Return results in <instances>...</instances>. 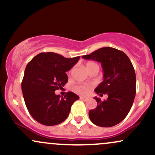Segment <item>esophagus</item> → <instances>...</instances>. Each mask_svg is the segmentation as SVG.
Returning a JSON list of instances; mask_svg holds the SVG:
<instances>
[{"label":"esophagus","mask_w":155,"mask_h":155,"mask_svg":"<svg viewBox=\"0 0 155 155\" xmlns=\"http://www.w3.org/2000/svg\"><path fill=\"white\" fill-rule=\"evenodd\" d=\"M88 99L87 97H80V100L83 101H86Z\"/></svg>","instance_id":"obj_1"}]
</instances>
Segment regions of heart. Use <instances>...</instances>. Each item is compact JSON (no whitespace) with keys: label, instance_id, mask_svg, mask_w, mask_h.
<instances>
[{"label":"heart","instance_id":"1","mask_svg":"<svg viewBox=\"0 0 155 155\" xmlns=\"http://www.w3.org/2000/svg\"><path fill=\"white\" fill-rule=\"evenodd\" d=\"M93 68H98L97 64L94 63V62H88V63H87V70L88 71L90 69ZM90 88H91V87L87 84H77L74 87V92L78 94H80V95H84V94H87L90 91Z\"/></svg>","mask_w":155,"mask_h":155}]
</instances>
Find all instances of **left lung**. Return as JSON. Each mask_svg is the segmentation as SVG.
<instances>
[{
  "instance_id": "obj_1",
  "label": "left lung",
  "mask_w": 155,
  "mask_h": 155,
  "mask_svg": "<svg viewBox=\"0 0 155 155\" xmlns=\"http://www.w3.org/2000/svg\"><path fill=\"white\" fill-rule=\"evenodd\" d=\"M82 58L101 63L104 81L95 91L101 96L108 95L104 101L94 97L97 105L89 111L90 120L100 127L116 125L128 114L136 96V77L133 64L125 53L112 47L101 48Z\"/></svg>"
}]
</instances>
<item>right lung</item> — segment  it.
<instances>
[{"label":"right lung","mask_w":155,"mask_h":155,"mask_svg":"<svg viewBox=\"0 0 155 155\" xmlns=\"http://www.w3.org/2000/svg\"><path fill=\"white\" fill-rule=\"evenodd\" d=\"M79 58L42 52L28 63L22 81L23 97L29 113L39 123L56 125L68 117L72 104L79 97L72 92L60 97L54 91L68 82L65 72L71 69Z\"/></svg>","instance_id":"obj_1"}]
</instances>
